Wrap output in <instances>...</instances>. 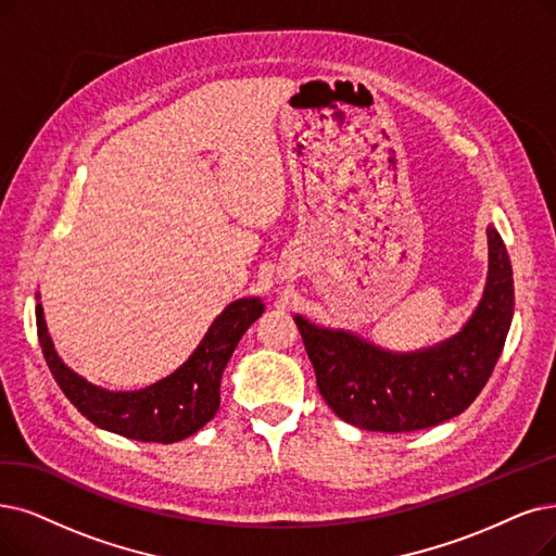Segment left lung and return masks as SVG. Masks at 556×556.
<instances>
[{"mask_svg":"<svg viewBox=\"0 0 556 556\" xmlns=\"http://www.w3.org/2000/svg\"><path fill=\"white\" fill-rule=\"evenodd\" d=\"M514 317V271L504 241L488 228V280L470 321L454 338L392 353L346 330L294 317L326 404L349 425L408 433L468 408L491 379Z\"/></svg>","mask_w":556,"mask_h":556,"instance_id":"left-lung-1","label":"left lung"}]
</instances>
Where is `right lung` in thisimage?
I'll use <instances>...</instances> for the list:
<instances>
[{
    "label": "right lung",
    "mask_w": 556,
    "mask_h": 556,
    "mask_svg": "<svg viewBox=\"0 0 556 556\" xmlns=\"http://www.w3.org/2000/svg\"><path fill=\"white\" fill-rule=\"evenodd\" d=\"M262 313L264 305L260 299H239L230 303L214 319L203 342L195 346L182 367L157 383L131 392L98 388L65 367L54 351L40 303L36 305V328L54 381L86 419L111 433L168 445V442L185 440L201 431L216 415L220 404V376L237 342Z\"/></svg>",
    "instance_id": "add662e5"
}]
</instances>
